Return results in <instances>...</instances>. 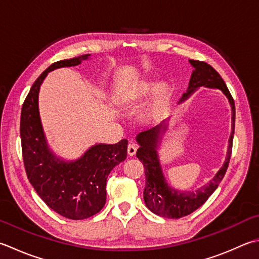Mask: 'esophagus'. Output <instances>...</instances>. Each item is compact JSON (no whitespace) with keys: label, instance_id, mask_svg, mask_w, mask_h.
I'll return each mask as SVG.
<instances>
[{"label":"esophagus","instance_id":"1","mask_svg":"<svg viewBox=\"0 0 259 259\" xmlns=\"http://www.w3.org/2000/svg\"><path fill=\"white\" fill-rule=\"evenodd\" d=\"M136 150H138V146L134 143H130L127 146V153L131 157H133V155L136 153Z\"/></svg>","mask_w":259,"mask_h":259}]
</instances>
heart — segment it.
<instances>
[{
  "instance_id": "b5f03b06",
  "label": "heart",
  "mask_w": 259,
  "mask_h": 259,
  "mask_svg": "<svg viewBox=\"0 0 259 259\" xmlns=\"http://www.w3.org/2000/svg\"><path fill=\"white\" fill-rule=\"evenodd\" d=\"M157 89H158V82L142 81V82H139L138 84L128 88V89L121 91L118 96V99L120 102L126 104V102L142 99Z\"/></svg>"
}]
</instances>
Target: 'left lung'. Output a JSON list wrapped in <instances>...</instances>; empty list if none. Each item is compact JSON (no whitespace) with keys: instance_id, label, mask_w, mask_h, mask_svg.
<instances>
[{"instance_id":"obj_1","label":"left lung","mask_w":259,"mask_h":259,"mask_svg":"<svg viewBox=\"0 0 259 259\" xmlns=\"http://www.w3.org/2000/svg\"><path fill=\"white\" fill-rule=\"evenodd\" d=\"M189 63L193 65L194 71L192 76H190L187 92L183 95L180 102L186 100L190 95L194 94L201 87L220 89L230 102L232 110V131L230 139H229L227 158L221 169L219 170L212 180H209L206 185H204L197 190H194V192L178 190L165 182L157 151L161 134L164 133V131L167 130V124L164 121L136 136V141L140 145L138 152H136V157L143 163L145 170V187L143 193L145 205L148 206L151 212L157 214V215L169 219H179L196 211L218 188L219 184L221 183L227 172L229 162H230L233 134H235V100L229 92L227 84L224 83L221 75L205 62L189 60Z\"/></svg>"}]
</instances>
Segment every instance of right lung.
I'll return each instance as SVG.
<instances>
[{
	"instance_id": "obj_1",
	"label": "right lung",
	"mask_w": 259,
	"mask_h": 259,
	"mask_svg": "<svg viewBox=\"0 0 259 259\" xmlns=\"http://www.w3.org/2000/svg\"><path fill=\"white\" fill-rule=\"evenodd\" d=\"M89 56L85 54L52 64L32 84L21 109L22 157L29 182L47 206L71 220H83L100 212L106 203L108 175L127 155L126 139L116 144H96L72 161L56 157L47 145L38 109L42 81L48 72L79 65Z\"/></svg>"
}]
</instances>
